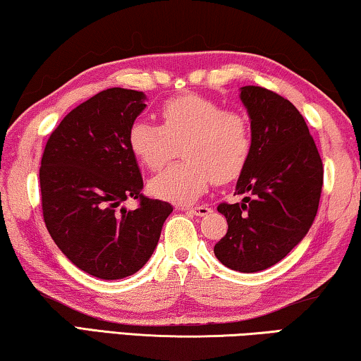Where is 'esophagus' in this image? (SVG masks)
<instances>
[{"label":"esophagus","mask_w":361,"mask_h":361,"mask_svg":"<svg viewBox=\"0 0 361 361\" xmlns=\"http://www.w3.org/2000/svg\"><path fill=\"white\" fill-rule=\"evenodd\" d=\"M179 209H185V212H190L192 214L195 216H208L209 213H212V208L209 207H204V204H202V207H179Z\"/></svg>","instance_id":"esophagus-1"}]
</instances>
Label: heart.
<instances>
[{"instance_id":"b5f03b06","label":"heart","mask_w":361,"mask_h":361,"mask_svg":"<svg viewBox=\"0 0 361 361\" xmlns=\"http://www.w3.org/2000/svg\"><path fill=\"white\" fill-rule=\"evenodd\" d=\"M161 126L135 121L127 134L130 153L145 168L157 171L180 147L174 163L148 182L153 197L192 203L207 190L213 177L219 182L240 174L252 149L248 116L200 95L171 98L159 109Z\"/></svg>"}]
</instances>
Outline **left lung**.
<instances>
[{"mask_svg":"<svg viewBox=\"0 0 361 361\" xmlns=\"http://www.w3.org/2000/svg\"><path fill=\"white\" fill-rule=\"evenodd\" d=\"M252 149L235 184L242 203H221L227 234L214 255L227 268L258 273L279 263L312 227L323 187V161L303 116L263 87H242Z\"/></svg>","mask_w":361,"mask_h":361,"instance_id":"left-lung-1","label":"left lung"}]
</instances>
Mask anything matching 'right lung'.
<instances>
[{
    "label": "right lung",
    "instance_id": "right-lung-1",
    "mask_svg": "<svg viewBox=\"0 0 361 361\" xmlns=\"http://www.w3.org/2000/svg\"><path fill=\"white\" fill-rule=\"evenodd\" d=\"M143 92L108 88L74 108L49 135L40 168L47 229L77 268L99 279L135 274L152 257L173 207L142 195L127 145L147 108ZM141 202L127 210L123 202Z\"/></svg>",
    "mask_w": 361,
    "mask_h": 361
}]
</instances>
